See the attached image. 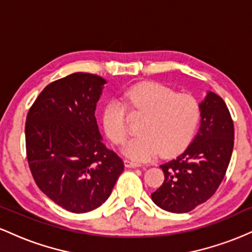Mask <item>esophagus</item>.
Listing matches in <instances>:
<instances>
[{
  "instance_id": "obj_1",
  "label": "esophagus",
  "mask_w": 252,
  "mask_h": 252,
  "mask_svg": "<svg viewBox=\"0 0 252 252\" xmlns=\"http://www.w3.org/2000/svg\"><path fill=\"white\" fill-rule=\"evenodd\" d=\"M124 164H126V168H137V167L141 166L140 163L134 162V161H130V160H124Z\"/></svg>"
}]
</instances>
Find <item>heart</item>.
Masks as SVG:
<instances>
[{
	"label": "heart",
	"mask_w": 252,
	"mask_h": 252,
	"mask_svg": "<svg viewBox=\"0 0 252 252\" xmlns=\"http://www.w3.org/2000/svg\"><path fill=\"white\" fill-rule=\"evenodd\" d=\"M121 100L111 99L103 109V126L114 144L128 135L126 108L143 114L140 136L124 144L123 154L135 161H148L162 154L172 156L189 146L200 121V105L194 97L176 94L158 83L146 82L126 89Z\"/></svg>",
	"instance_id": "heart-1"
}]
</instances>
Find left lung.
Returning a JSON list of instances; mask_svg holds the SVG:
<instances>
[{"label":"left lung","mask_w":252,"mask_h":252,"mask_svg":"<svg viewBox=\"0 0 252 252\" xmlns=\"http://www.w3.org/2000/svg\"><path fill=\"white\" fill-rule=\"evenodd\" d=\"M200 105V128L182 154L161 164L163 184L152 193L158 207L186 213L216 193L230 163L235 129L226 104L207 92Z\"/></svg>","instance_id":"1"}]
</instances>
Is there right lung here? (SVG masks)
Returning a JSON list of instances; mask_svg holds the SVG:
<instances>
[{
    "mask_svg": "<svg viewBox=\"0 0 252 252\" xmlns=\"http://www.w3.org/2000/svg\"><path fill=\"white\" fill-rule=\"evenodd\" d=\"M105 79L77 72L48 84L26 120V152L37 187L73 213L99 207L124 170L94 117Z\"/></svg>",
    "mask_w": 252,
    "mask_h": 252,
    "instance_id": "right-lung-1",
    "label": "right lung"
}]
</instances>
